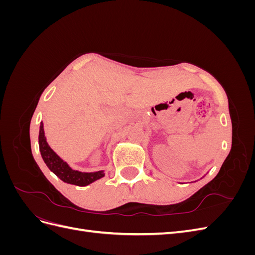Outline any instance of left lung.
<instances>
[{
    "label": "left lung",
    "mask_w": 255,
    "mask_h": 255,
    "mask_svg": "<svg viewBox=\"0 0 255 255\" xmlns=\"http://www.w3.org/2000/svg\"><path fill=\"white\" fill-rule=\"evenodd\" d=\"M195 182H196V181H195Z\"/></svg>",
    "instance_id": "obj_1"
}]
</instances>
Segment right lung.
<instances>
[{
  "instance_id": "obj_1",
  "label": "right lung",
  "mask_w": 255,
  "mask_h": 255,
  "mask_svg": "<svg viewBox=\"0 0 255 255\" xmlns=\"http://www.w3.org/2000/svg\"><path fill=\"white\" fill-rule=\"evenodd\" d=\"M39 151L41 153V157L45 165L48 166L50 170L58 176L59 179L68 184L76 185V186H87V185L94 183L105 175L104 170L95 171V172H82L73 169L68 165L67 161L60 158L57 154L51 149V146L47 142V137L44 135L43 122H40L39 128Z\"/></svg>"
}]
</instances>
